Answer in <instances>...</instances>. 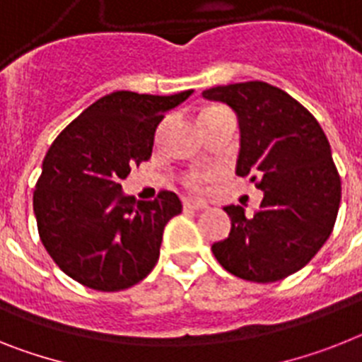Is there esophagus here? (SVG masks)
<instances>
[{"mask_svg": "<svg viewBox=\"0 0 362 362\" xmlns=\"http://www.w3.org/2000/svg\"><path fill=\"white\" fill-rule=\"evenodd\" d=\"M184 208L186 209H206L208 204L204 200H195V199H186L184 200Z\"/></svg>", "mask_w": 362, "mask_h": 362, "instance_id": "obj_1", "label": "esophagus"}]
</instances>
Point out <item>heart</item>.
<instances>
[{
    "label": "heart",
    "mask_w": 362,
    "mask_h": 362,
    "mask_svg": "<svg viewBox=\"0 0 362 362\" xmlns=\"http://www.w3.org/2000/svg\"><path fill=\"white\" fill-rule=\"evenodd\" d=\"M221 112H228L224 108H217V106H211V108H206L200 117H204V115H211V114H221ZM218 169H214V167H208V169H197V171H191L186 175V186L191 187V189H202L206 184H211V182L218 180Z\"/></svg>",
    "instance_id": "heart-1"
}]
</instances>
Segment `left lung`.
Returning <instances> with one entry per match:
<instances>
[{
    "mask_svg": "<svg viewBox=\"0 0 362 362\" xmlns=\"http://www.w3.org/2000/svg\"><path fill=\"white\" fill-rule=\"evenodd\" d=\"M226 103L239 121V176L263 191L261 206L245 215L226 206L230 235L211 252L230 274L270 284L298 272L327 241L341 204V178L324 130L308 108L261 81L204 90Z\"/></svg>",
    "mask_w": 362,
    "mask_h": 362,
    "instance_id": "obj_1",
    "label": "left lung"
}]
</instances>
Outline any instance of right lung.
<instances>
[{
	"mask_svg": "<svg viewBox=\"0 0 362 362\" xmlns=\"http://www.w3.org/2000/svg\"><path fill=\"white\" fill-rule=\"evenodd\" d=\"M191 93L114 92L57 136L42 163L33 208L42 245L69 278L112 293L154 269L163 228L180 214L182 202L173 191L136 200L124 195L121 180L151 158L165 112Z\"/></svg>",
	"mask_w": 362,
	"mask_h": 362,
	"instance_id": "obj_1",
	"label": "right lung"
}]
</instances>
